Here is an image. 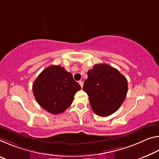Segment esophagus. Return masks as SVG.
Returning <instances> with one entry per match:
<instances>
[{"label":"esophagus","instance_id":"34e87169","mask_svg":"<svg viewBox=\"0 0 159 159\" xmlns=\"http://www.w3.org/2000/svg\"><path fill=\"white\" fill-rule=\"evenodd\" d=\"M79 85H80V87H81V89H82L83 86H84V82H83L82 80H80V81H79Z\"/></svg>","mask_w":159,"mask_h":159}]
</instances>
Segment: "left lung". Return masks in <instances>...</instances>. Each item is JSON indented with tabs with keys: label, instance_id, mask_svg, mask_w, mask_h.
<instances>
[{
	"label": "left lung",
	"instance_id": "1",
	"mask_svg": "<svg viewBox=\"0 0 159 159\" xmlns=\"http://www.w3.org/2000/svg\"><path fill=\"white\" fill-rule=\"evenodd\" d=\"M127 89V79L119 70L105 64H95L90 69L84 85L93 111L100 117H107L119 109Z\"/></svg>",
	"mask_w": 159,
	"mask_h": 159
}]
</instances>
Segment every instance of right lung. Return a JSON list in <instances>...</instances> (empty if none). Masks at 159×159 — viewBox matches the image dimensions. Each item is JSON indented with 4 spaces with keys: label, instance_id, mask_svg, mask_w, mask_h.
Here are the masks:
<instances>
[{
    "label": "right lung",
    "instance_id": "1",
    "mask_svg": "<svg viewBox=\"0 0 159 159\" xmlns=\"http://www.w3.org/2000/svg\"><path fill=\"white\" fill-rule=\"evenodd\" d=\"M80 85L64 67L52 65L42 70L32 85L37 102L52 114L64 112L74 100Z\"/></svg>",
    "mask_w": 159,
    "mask_h": 159
}]
</instances>
